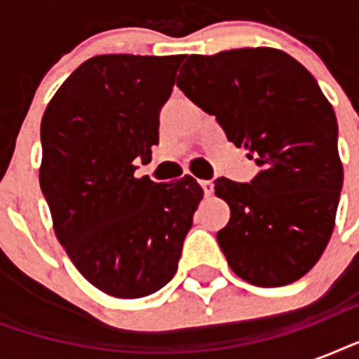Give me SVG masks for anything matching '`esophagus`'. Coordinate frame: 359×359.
I'll return each instance as SVG.
<instances>
[{
  "label": "esophagus",
  "instance_id": "34e87169",
  "mask_svg": "<svg viewBox=\"0 0 359 359\" xmlns=\"http://www.w3.org/2000/svg\"><path fill=\"white\" fill-rule=\"evenodd\" d=\"M201 188L205 190V196H210L214 190V184L212 180H201Z\"/></svg>",
  "mask_w": 359,
  "mask_h": 359
}]
</instances>
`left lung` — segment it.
<instances>
[{
	"mask_svg": "<svg viewBox=\"0 0 359 359\" xmlns=\"http://www.w3.org/2000/svg\"><path fill=\"white\" fill-rule=\"evenodd\" d=\"M177 86L255 158L250 184L219 177L231 208L218 244L231 270L257 287H283L328 245L343 188L337 119L311 72L276 48L190 55Z\"/></svg>",
	"mask_w": 359,
	"mask_h": 359,
	"instance_id": "obj_1",
	"label": "left lung"
}]
</instances>
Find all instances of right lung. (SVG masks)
I'll return each mask as SVG.
<instances>
[{"instance_id":"1","label":"right lung","mask_w":359,"mask_h":359,"mask_svg":"<svg viewBox=\"0 0 359 359\" xmlns=\"http://www.w3.org/2000/svg\"><path fill=\"white\" fill-rule=\"evenodd\" d=\"M184 55L104 53L63 81L42 115L39 182L53 231L78 272L115 298L173 278L203 188L135 177L158 145V114Z\"/></svg>"}]
</instances>
